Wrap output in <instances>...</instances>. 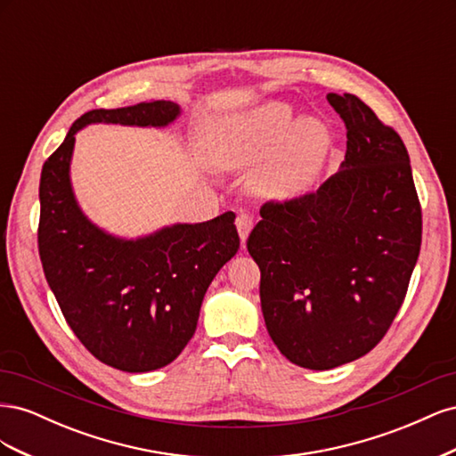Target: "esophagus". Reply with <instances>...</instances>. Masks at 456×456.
<instances>
[{
  "instance_id": "esophagus-1",
  "label": "esophagus",
  "mask_w": 456,
  "mask_h": 456,
  "mask_svg": "<svg viewBox=\"0 0 456 456\" xmlns=\"http://www.w3.org/2000/svg\"><path fill=\"white\" fill-rule=\"evenodd\" d=\"M253 226H255L253 215L241 211V213L238 215V218H236V228H238V233H240V238H241V243H243V245H245L247 238H249V233H251Z\"/></svg>"
}]
</instances>
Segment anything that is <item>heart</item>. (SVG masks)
I'll list each match as a JSON object with an SVG mask.
<instances>
[{
    "instance_id": "1",
    "label": "heart",
    "mask_w": 456,
    "mask_h": 456,
    "mask_svg": "<svg viewBox=\"0 0 456 456\" xmlns=\"http://www.w3.org/2000/svg\"><path fill=\"white\" fill-rule=\"evenodd\" d=\"M213 161L224 169L256 165L251 186L270 200L305 194L320 178L333 133L317 118L298 119L285 102H266L218 121L207 134Z\"/></svg>"
}]
</instances>
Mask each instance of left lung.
Listing matches in <instances>:
<instances>
[{"mask_svg": "<svg viewBox=\"0 0 456 456\" xmlns=\"http://www.w3.org/2000/svg\"><path fill=\"white\" fill-rule=\"evenodd\" d=\"M346 126L340 171L266 201L247 240L266 329L289 362L333 369L369 354L403 305L422 241L407 148L355 94L329 93Z\"/></svg>", "mask_w": 456, "mask_h": 456, "instance_id": "1", "label": "left lung"}]
</instances>
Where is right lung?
<instances>
[{
  "instance_id": "1",
  "label": "right lung",
  "mask_w": 456,
  "mask_h": 456,
  "mask_svg": "<svg viewBox=\"0 0 456 456\" xmlns=\"http://www.w3.org/2000/svg\"><path fill=\"white\" fill-rule=\"evenodd\" d=\"M171 101L91 110L44 163L39 258L66 323L96 360L127 372L169 365L196 333L207 287L238 253L232 211L200 224H173L139 240L110 236L81 213L70 184L76 133L89 123L165 127Z\"/></svg>"
}]
</instances>
